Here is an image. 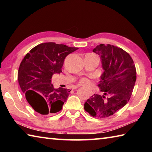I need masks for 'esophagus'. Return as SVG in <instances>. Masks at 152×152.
I'll return each mask as SVG.
<instances>
[{
  "label": "esophagus",
  "instance_id": "obj_1",
  "mask_svg": "<svg viewBox=\"0 0 152 152\" xmlns=\"http://www.w3.org/2000/svg\"><path fill=\"white\" fill-rule=\"evenodd\" d=\"M78 87H79L78 86H75L73 87V89H76L77 88H78Z\"/></svg>",
  "mask_w": 152,
  "mask_h": 152
}]
</instances>
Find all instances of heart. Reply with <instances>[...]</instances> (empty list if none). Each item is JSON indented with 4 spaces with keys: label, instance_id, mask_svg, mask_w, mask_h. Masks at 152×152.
Returning <instances> with one entry per match:
<instances>
[{
    "label": "heart",
    "instance_id": "heart-1",
    "mask_svg": "<svg viewBox=\"0 0 152 152\" xmlns=\"http://www.w3.org/2000/svg\"><path fill=\"white\" fill-rule=\"evenodd\" d=\"M79 83L80 84H82V85H85V86H90L91 85V81L90 80L86 78H82L80 80Z\"/></svg>",
    "mask_w": 152,
    "mask_h": 152
}]
</instances>
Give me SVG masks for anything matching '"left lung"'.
<instances>
[{
    "instance_id": "left-lung-1",
    "label": "left lung",
    "mask_w": 152,
    "mask_h": 152,
    "mask_svg": "<svg viewBox=\"0 0 152 152\" xmlns=\"http://www.w3.org/2000/svg\"><path fill=\"white\" fill-rule=\"evenodd\" d=\"M93 51L100 56L104 70L98 85L104 94L92 95L84 104V109L94 117L106 118L129 101L136 80L135 66L130 55L116 46L101 43ZM107 94L110 96L107 98Z\"/></svg>"
}]
</instances>
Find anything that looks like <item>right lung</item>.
<instances>
[{
  "label": "right lung",
  "mask_w": 152,
  "mask_h": 152,
  "mask_svg": "<svg viewBox=\"0 0 152 152\" xmlns=\"http://www.w3.org/2000/svg\"><path fill=\"white\" fill-rule=\"evenodd\" d=\"M56 43H43L29 51L20 64L18 80L27 102L41 115H53L62 109L70 91L51 84L54 74L61 72L67 56L78 50Z\"/></svg>",
  "instance_id": "1"
}]
</instances>
